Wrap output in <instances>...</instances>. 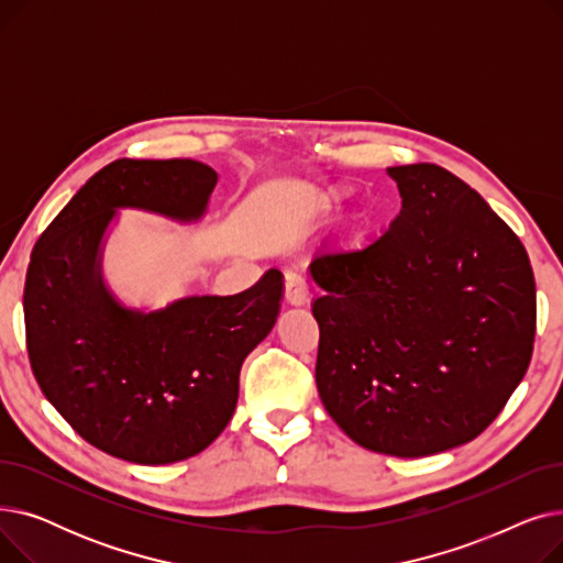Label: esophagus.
I'll return each mask as SVG.
<instances>
[{"label":"esophagus","mask_w":563,"mask_h":563,"mask_svg":"<svg viewBox=\"0 0 563 563\" xmlns=\"http://www.w3.org/2000/svg\"><path fill=\"white\" fill-rule=\"evenodd\" d=\"M285 301L289 306H303L308 301V285L301 274L297 272L285 274Z\"/></svg>","instance_id":"obj_1"}]
</instances>
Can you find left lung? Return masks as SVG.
I'll return each mask as SVG.
<instances>
[{
    "instance_id": "8db88e82",
    "label": "left lung",
    "mask_w": 563,
    "mask_h": 563,
    "mask_svg": "<svg viewBox=\"0 0 563 563\" xmlns=\"http://www.w3.org/2000/svg\"><path fill=\"white\" fill-rule=\"evenodd\" d=\"M388 175L390 228L310 262L314 378L353 442L420 459L475 440L507 406L534 351L537 283L518 234L461 177L435 164Z\"/></svg>"
}]
</instances>
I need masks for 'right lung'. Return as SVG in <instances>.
<instances>
[{"instance_id": "right-lung-1", "label": "right lung", "mask_w": 563, "mask_h": 563, "mask_svg": "<svg viewBox=\"0 0 563 563\" xmlns=\"http://www.w3.org/2000/svg\"><path fill=\"white\" fill-rule=\"evenodd\" d=\"M217 170L194 159H115L45 228L24 280L26 351L49 404L93 448L141 465L196 456L230 422L240 369L274 329L283 276L157 312L118 303L100 244L118 207L202 217Z\"/></svg>"}]
</instances>
